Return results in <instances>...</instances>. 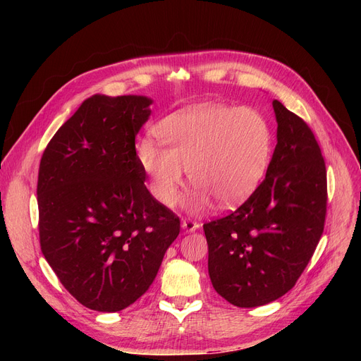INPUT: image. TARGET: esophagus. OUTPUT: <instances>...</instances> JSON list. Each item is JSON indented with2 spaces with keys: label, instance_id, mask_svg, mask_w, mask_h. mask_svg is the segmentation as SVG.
<instances>
[{
  "label": "esophagus",
  "instance_id": "34e87169",
  "mask_svg": "<svg viewBox=\"0 0 361 361\" xmlns=\"http://www.w3.org/2000/svg\"><path fill=\"white\" fill-rule=\"evenodd\" d=\"M181 226H183V230H184L185 233H193V231H196V230L199 228L200 225H199L196 221H193V219L184 218V219L181 221Z\"/></svg>",
  "mask_w": 361,
  "mask_h": 361
}]
</instances>
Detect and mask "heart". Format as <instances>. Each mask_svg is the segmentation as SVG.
I'll return each mask as SVG.
<instances>
[{"mask_svg":"<svg viewBox=\"0 0 361 361\" xmlns=\"http://www.w3.org/2000/svg\"><path fill=\"white\" fill-rule=\"evenodd\" d=\"M154 139L137 145V157L152 180V190L165 206H174L184 184V169L197 184L188 200L192 211L247 199L262 181L271 159L272 133L253 108L199 105L166 118Z\"/></svg>","mask_w":361,"mask_h":361,"instance_id":"b5f03b06","label":"heart"}]
</instances>
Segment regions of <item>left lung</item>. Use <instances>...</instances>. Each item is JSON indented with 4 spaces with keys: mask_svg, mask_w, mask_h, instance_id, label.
Wrapping results in <instances>:
<instances>
[{
    "mask_svg": "<svg viewBox=\"0 0 361 361\" xmlns=\"http://www.w3.org/2000/svg\"><path fill=\"white\" fill-rule=\"evenodd\" d=\"M267 177L237 211L203 225L215 291L237 307L282 297L310 262L326 216V166L310 127L279 101Z\"/></svg>",
    "mask_w": 361,
    "mask_h": 361,
    "instance_id": "1",
    "label": "left lung"
}]
</instances>
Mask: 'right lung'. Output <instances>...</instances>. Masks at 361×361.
Listing matches in <instances>:
<instances>
[{
  "label": "right lung",
  "mask_w": 361,
  "mask_h": 361,
  "mask_svg": "<svg viewBox=\"0 0 361 361\" xmlns=\"http://www.w3.org/2000/svg\"><path fill=\"white\" fill-rule=\"evenodd\" d=\"M150 104L93 94L41 159V250L64 288L97 312H120L142 297L180 234L178 216L146 188L136 154Z\"/></svg>",
  "instance_id": "obj_1"
}]
</instances>
